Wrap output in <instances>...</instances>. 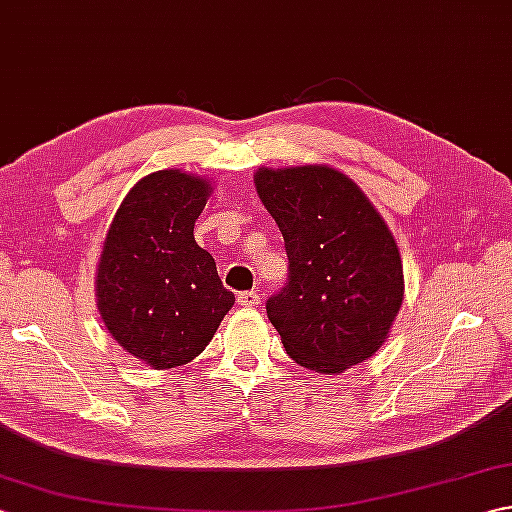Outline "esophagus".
<instances>
[{"mask_svg": "<svg viewBox=\"0 0 512 512\" xmlns=\"http://www.w3.org/2000/svg\"><path fill=\"white\" fill-rule=\"evenodd\" d=\"M237 303H239V306H244V308H255L257 303H259V295H257L255 290L239 292V295H237Z\"/></svg>", "mask_w": 512, "mask_h": 512, "instance_id": "esophagus-1", "label": "esophagus"}]
</instances>
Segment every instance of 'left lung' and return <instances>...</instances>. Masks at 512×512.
I'll use <instances>...</instances> for the list:
<instances>
[{"instance_id":"obj_1","label":"left lung","mask_w":512,"mask_h":512,"mask_svg":"<svg viewBox=\"0 0 512 512\" xmlns=\"http://www.w3.org/2000/svg\"><path fill=\"white\" fill-rule=\"evenodd\" d=\"M284 235L288 281L266 301L288 356L341 374L380 350L405 297L396 239L367 195L328 165L257 169Z\"/></svg>"}]
</instances>
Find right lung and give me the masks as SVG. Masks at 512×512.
Wrapping results in <instances>:
<instances>
[{"label": "right lung", "mask_w": 512, "mask_h": 512, "mask_svg": "<svg viewBox=\"0 0 512 512\" xmlns=\"http://www.w3.org/2000/svg\"><path fill=\"white\" fill-rule=\"evenodd\" d=\"M211 184L180 169L138 180L118 206L96 268V306L114 341L151 369L198 356L235 295L193 226Z\"/></svg>", "instance_id": "right-lung-1"}]
</instances>
